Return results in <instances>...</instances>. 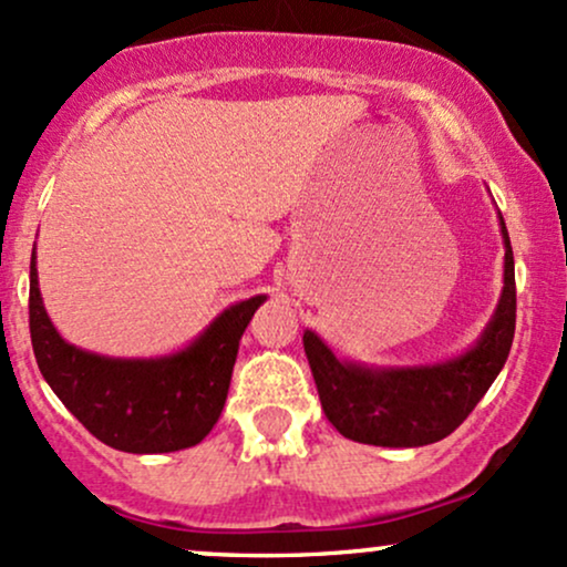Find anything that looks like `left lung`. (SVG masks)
Wrapping results in <instances>:
<instances>
[{
	"instance_id": "8db88e82",
	"label": "left lung",
	"mask_w": 567,
	"mask_h": 567,
	"mask_svg": "<svg viewBox=\"0 0 567 567\" xmlns=\"http://www.w3.org/2000/svg\"><path fill=\"white\" fill-rule=\"evenodd\" d=\"M504 239V288L477 341L461 354L426 365H368L336 357L315 330H303V349L328 421L343 437L381 447H421L464 424L504 368L514 338L517 290L509 231Z\"/></svg>"
}]
</instances>
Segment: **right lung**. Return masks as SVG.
<instances>
[{
	"instance_id": "right-lung-1",
	"label": "right lung",
	"mask_w": 567,
	"mask_h": 567,
	"mask_svg": "<svg viewBox=\"0 0 567 567\" xmlns=\"http://www.w3.org/2000/svg\"><path fill=\"white\" fill-rule=\"evenodd\" d=\"M266 296L226 306L184 349L109 357L69 343L44 309L31 250L29 324L37 365L58 400L93 437L125 453H173L216 426L229 394L239 338Z\"/></svg>"
}]
</instances>
